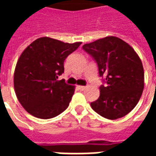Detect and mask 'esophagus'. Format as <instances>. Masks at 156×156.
I'll return each mask as SVG.
<instances>
[{
	"label": "esophagus",
	"instance_id": "obj_1",
	"mask_svg": "<svg viewBox=\"0 0 156 156\" xmlns=\"http://www.w3.org/2000/svg\"><path fill=\"white\" fill-rule=\"evenodd\" d=\"M78 88H79L80 90H84L85 88H86V87H85V86H78Z\"/></svg>",
	"mask_w": 156,
	"mask_h": 156
}]
</instances>
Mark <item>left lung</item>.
<instances>
[{"instance_id": "8db88e82", "label": "left lung", "mask_w": 156, "mask_h": 156, "mask_svg": "<svg viewBox=\"0 0 156 156\" xmlns=\"http://www.w3.org/2000/svg\"><path fill=\"white\" fill-rule=\"evenodd\" d=\"M98 68L107 84L99 87L100 95L92 108L102 117L117 119L136 106L144 89V68L140 58L127 42L106 37L83 46Z\"/></svg>"}]
</instances>
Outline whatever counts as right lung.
I'll return each instance as SVG.
<instances>
[{"instance_id":"1","label":"right lung","mask_w":156,"mask_h":156,"mask_svg":"<svg viewBox=\"0 0 156 156\" xmlns=\"http://www.w3.org/2000/svg\"><path fill=\"white\" fill-rule=\"evenodd\" d=\"M81 43L44 37L22 51L14 72V88L20 104L30 115L47 119L68 108L74 86L58 78L64 72L65 59Z\"/></svg>"}]
</instances>
